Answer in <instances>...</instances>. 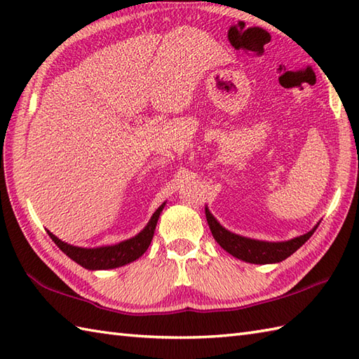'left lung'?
Returning a JSON list of instances; mask_svg holds the SVG:
<instances>
[{
  "instance_id": "obj_1",
  "label": "left lung",
  "mask_w": 359,
  "mask_h": 359,
  "mask_svg": "<svg viewBox=\"0 0 359 359\" xmlns=\"http://www.w3.org/2000/svg\"><path fill=\"white\" fill-rule=\"evenodd\" d=\"M205 215H207L212 238L216 239L219 245L234 257L242 259V261L250 264H273L284 261L288 256H292L297 248L302 247L318 228L316 225L313 230L309 231L307 234L299 236V238H294L287 242H262L242 238V236L233 234L225 230V228L212 217L208 208H205Z\"/></svg>"
}]
</instances>
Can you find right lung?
I'll return each mask as SVG.
<instances>
[{
	"label": "right lung",
	"instance_id": "right-lung-1",
	"mask_svg": "<svg viewBox=\"0 0 359 359\" xmlns=\"http://www.w3.org/2000/svg\"><path fill=\"white\" fill-rule=\"evenodd\" d=\"M163 207L165 203L162 207L157 208V211L152 215L148 225L144 226L143 231L137 234L135 238L116 243V245L98 247V248H81V247L69 245V243L60 241L57 236H53L50 231H48V234L66 256H69L72 261L80 264L81 266H85L88 270L117 269V266H121L135 261V259H139L144 251L148 250L149 243L152 241V236H154L160 211L163 210Z\"/></svg>",
	"mask_w": 359,
	"mask_h": 359
}]
</instances>
